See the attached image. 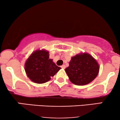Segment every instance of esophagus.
<instances>
[{"mask_svg":"<svg viewBox=\"0 0 120 120\" xmlns=\"http://www.w3.org/2000/svg\"><path fill=\"white\" fill-rule=\"evenodd\" d=\"M61 68L62 69H65V65H62L61 66Z\"/></svg>","mask_w":120,"mask_h":120,"instance_id":"1","label":"esophagus"}]
</instances>
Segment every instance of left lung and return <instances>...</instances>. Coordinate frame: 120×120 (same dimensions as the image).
Masks as SVG:
<instances>
[{
    "label": "left lung",
    "mask_w": 120,
    "mask_h": 120,
    "mask_svg": "<svg viewBox=\"0 0 120 120\" xmlns=\"http://www.w3.org/2000/svg\"><path fill=\"white\" fill-rule=\"evenodd\" d=\"M99 70L97 62L87 53L72 57L69 66L65 69L70 81L79 86L88 84L92 81L98 75Z\"/></svg>",
    "instance_id": "1"
}]
</instances>
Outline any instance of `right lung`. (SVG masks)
Here are the masks:
<instances>
[{"label":"right lung","instance_id":"add662e5","mask_svg":"<svg viewBox=\"0 0 120 120\" xmlns=\"http://www.w3.org/2000/svg\"><path fill=\"white\" fill-rule=\"evenodd\" d=\"M61 68L49 59L47 51L37 50L32 53L25 63L27 76L34 82L44 83L51 79Z\"/></svg>","mask_w":120,"mask_h":120}]
</instances>
